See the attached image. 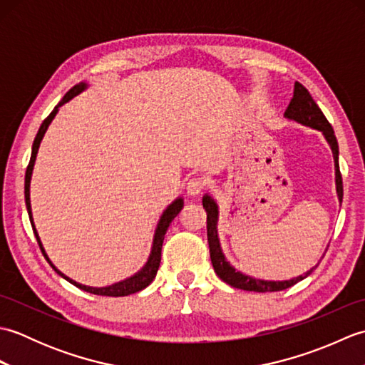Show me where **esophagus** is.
Returning <instances> with one entry per match:
<instances>
[{"label": "esophagus", "instance_id": "34e87169", "mask_svg": "<svg viewBox=\"0 0 365 365\" xmlns=\"http://www.w3.org/2000/svg\"><path fill=\"white\" fill-rule=\"evenodd\" d=\"M204 187H205V183H204L202 178H191V180L187 183L188 196L200 195V192H202V190H204Z\"/></svg>", "mask_w": 365, "mask_h": 365}]
</instances>
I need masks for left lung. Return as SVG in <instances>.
Listing matches in <instances>:
<instances>
[{
  "label": "left lung",
  "instance_id": "1",
  "mask_svg": "<svg viewBox=\"0 0 365 365\" xmlns=\"http://www.w3.org/2000/svg\"><path fill=\"white\" fill-rule=\"evenodd\" d=\"M284 118L292 122L301 123V125L304 127L322 131L323 138L327 139V143L331 147L332 158H334L336 192H337L339 202L342 204L344 187H342V175H340V170H339V144L334 135V130H332L328 119L324 118V114L322 113L319 105L315 103L312 96L309 94V91L298 81L294 83L293 98L290 100V105L287 106ZM202 205L207 212V238H208V247H210L212 265L215 268V273L218 274L221 281L229 284L230 287H235V289H242L247 292H262V293L279 292V290L289 289V287L302 281V279H306L317 268L315 265L309 271H306L304 274H299L292 279H285V281H265V279H255L252 276L242 273V271H238L237 268L230 265V262H227L226 255L222 252L220 237H218V218H220L218 204H216V200L207 192V195H204L202 197Z\"/></svg>",
  "mask_w": 365,
  "mask_h": 365
}]
</instances>
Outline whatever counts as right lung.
Returning a JSON list of instances; mask_svg holds the SVG:
<instances>
[{
  "label": "right lung",
  "mask_w": 365,
  "mask_h": 365,
  "mask_svg": "<svg viewBox=\"0 0 365 365\" xmlns=\"http://www.w3.org/2000/svg\"><path fill=\"white\" fill-rule=\"evenodd\" d=\"M89 88V84L86 81H81L76 84V86H73L71 91L67 92V94L63 97V100L54 106V110L50 113L48 118H46L43 122L41 128H38L37 135H36V139L33 143V150H31V160H29V165L26 168V175H25V202H26V210H28V215H29V221H31V226H33V230H34V235L37 238V243L38 246H41L42 250V254L45 255L46 262L50 263L51 268L56 271V273L64 277L66 281H68L71 284H73L75 287H78V289L84 290V292H89L92 294H102V297H127V294H131V293H136V292H141L143 289H145L147 285H149L155 276H157V271L160 268V262H161V246H163V240H165V235H166V230L169 227V224L173 222V220L175 218V216L180 213V210L183 208V197H177L175 200H173L168 207L166 210L161 213L160 220H158V224H157V229H155V234H153V242H152V250H150V254H149V259H147L145 265L138 271V273H135L133 276H130L127 279H123V281H119V282H114L111 285H106V287H91V285H83L80 282L73 281V279H71L68 276H66L64 273H61V271L53 265V262L50 260L48 255H46L45 250H43V245L41 242V237H38L37 230H36V226H34V220H33V210H31V197H29V188H31V177H33V169H34V163H36V158H37V152H38V147H41V143L42 139L46 133V130H48L51 120L54 119V115L58 114L59 108L63 106L64 103H67L68 100H72L75 96L81 94L83 91H86Z\"/></svg>",
  "instance_id": "add662e5"
}]
</instances>
